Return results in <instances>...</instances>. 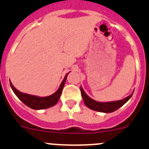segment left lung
Segmentation results:
<instances>
[{"label": "left lung", "instance_id": "1", "mask_svg": "<svg viewBox=\"0 0 149 149\" xmlns=\"http://www.w3.org/2000/svg\"><path fill=\"white\" fill-rule=\"evenodd\" d=\"M81 95H82L83 100H84V102L88 108L93 111L103 113H111L116 111L117 109H119L123 105H124L125 103L127 102L128 100L131 98L133 93H132L131 95L126 97V98H123L122 100H119V101H111V102H98V101H95V100L90 98L85 93V91H84V89L81 86Z\"/></svg>", "mask_w": 149, "mask_h": 149}]
</instances>
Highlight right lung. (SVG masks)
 <instances>
[{"instance_id":"add662e5","label":"right lung","mask_w":149,"mask_h":149,"mask_svg":"<svg viewBox=\"0 0 149 149\" xmlns=\"http://www.w3.org/2000/svg\"><path fill=\"white\" fill-rule=\"evenodd\" d=\"M68 73H68L65 75V78L63 80V81L61 82V84L58 89L54 93H53L52 95H48V96L46 97H39L37 96V95H30L27 94V93H22V92L17 90V89L13 86L12 83L10 82V85L13 91L14 92V93L16 95V96L18 97L25 105L29 106L31 109H35V110H41V109H48V108L50 107H52V106H55V105L57 103L59 98H60L61 95L63 88L64 84H65V80H66L67 76H68Z\"/></svg>"}]
</instances>
